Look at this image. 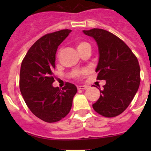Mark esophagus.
Returning a JSON list of instances; mask_svg holds the SVG:
<instances>
[{
  "instance_id": "esophagus-1",
  "label": "esophagus",
  "mask_w": 151,
  "mask_h": 151,
  "mask_svg": "<svg viewBox=\"0 0 151 151\" xmlns=\"http://www.w3.org/2000/svg\"><path fill=\"white\" fill-rule=\"evenodd\" d=\"M88 88V86H87V85H79V86H77L78 90H86Z\"/></svg>"
}]
</instances>
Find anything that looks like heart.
Masks as SVG:
<instances>
[{"instance_id": "obj_1", "label": "heart", "mask_w": 151, "mask_h": 151, "mask_svg": "<svg viewBox=\"0 0 151 151\" xmlns=\"http://www.w3.org/2000/svg\"><path fill=\"white\" fill-rule=\"evenodd\" d=\"M87 46H90L89 44L87 43V42H78V43L77 44V50H78V51H80V50H82L83 47H87ZM82 73H83V72H80V74H82Z\"/></svg>"}]
</instances>
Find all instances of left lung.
<instances>
[{
	"label": "left lung",
	"mask_w": 151,
	"mask_h": 151,
	"mask_svg": "<svg viewBox=\"0 0 151 151\" xmlns=\"http://www.w3.org/2000/svg\"><path fill=\"white\" fill-rule=\"evenodd\" d=\"M83 32L96 42L97 80H106L93 108L106 118L115 117L129 106L137 92L140 83L139 62L130 48L110 32L99 28Z\"/></svg>",
	"instance_id": "8db88e82"
}]
</instances>
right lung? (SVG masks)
Listing matches in <instances>:
<instances>
[{
	"instance_id": "obj_1",
	"label": "right lung",
	"mask_w": 151,
	"mask_h": 151,
	"mask_svg": "<svg viewBox=\"0 0 151 151\" xmlns=\"http://www.w3.org/2000/svg\"><path fill=\"white\" fill-rule=\"evenodd\" d=\"M71 30H61L45 35L29 49L21 64L19 89L32 113L47 123L66 117L71 110L77 88L67 83L60 90L52 86L58 47Z\"/></svg>"
}]
</instances>
